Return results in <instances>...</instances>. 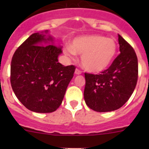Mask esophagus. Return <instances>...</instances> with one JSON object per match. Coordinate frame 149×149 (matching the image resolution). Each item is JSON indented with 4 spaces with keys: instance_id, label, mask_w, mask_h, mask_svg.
Segmentation results:
<instances>
[{
    "instance_id": "34e87169",
    "label": "esophagus",
    "mask_w": 149,
    "mask_h": 149,
    "mask_svg": "<svg viewBox=\"0 0 149 149\" xmlns=\"http://www.w3.org/2000/svg\"><path fill=\"white\" fill-rule=\"evenodd\" d=\"M75 73H76V75H80V74H81L82 72L81 71V70H79V69L76 68V70H75Z\"/></svg>"
}]
</instances>
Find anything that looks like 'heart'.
I'll list each match as a JSON object with an SVG mask.
<instances>
[{"label": "heart", "mask_w": 149, "mask_h": 149, "mask_svg": "<svg viewBox=\"0 0 149 149\" xmlns=\"http://www.w3.org/2000/svg\"><path fill=\"white\" fill-rule=\"evenodd\" d=\"M118 47L115 40L100 35L76 37L71 45L65 46L63 52L74 59L76 53L81 55L83 67L91 73H100L107 68L116 55Z\"/></svg>", "instance_id": "obj_1"}]
</instances>
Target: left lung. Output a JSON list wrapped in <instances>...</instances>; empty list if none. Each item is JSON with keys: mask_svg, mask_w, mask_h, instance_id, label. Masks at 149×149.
Masks as SVG:
<instances>
[{"mask_svg": "<svg viewBox=\"0 0 149 149\" xmlns=\"http://www.w3.org/2000/svg\"><path fill=\"white\" fill-rule=\"evenodd\" d=\"M120 54L101 74L85 73L84 97L87 106L96 112L116 110L133 94L138 80V58L135 50L118 34Z\"/></svg>", "mask_w": 149, "mask_h": 149, "instance_id": "1", "label": "left lung"}]
</instances>
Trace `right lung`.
I'll use <instances>...</instances> for the list:
<instances>
[{
	"label": "right lung",
	"mask_w": 149,
	"mask_h": 149,
	"mask_svg": "<svg viewBox=\"0 0 149 149\" xmlns=\"http://www.w3.org/2000/svg\"><path fill=\"white\" fill-rule=\"evenodd\" d=\"M47 34L48 30L31 34L16 49L10 64L15 95L25 107L40 113L59 107L76 69L58 62L61 47Z\"/></svg>",
	"instance_id": "obj_1"
}]
</instances>
